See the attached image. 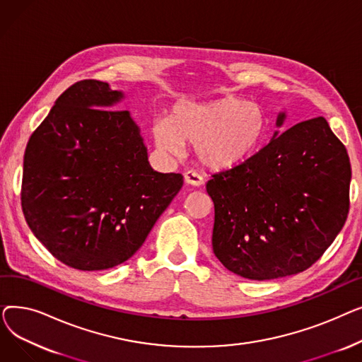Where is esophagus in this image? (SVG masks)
<instances>
[{"label":"esophagus","instance_id":"1","mask_svg":"<svg viewBox=\"0 0 362 362\" xmlns=\"http://www.w3.org/2000/svg\"><path fill=\"white\" fill-rule=\"evenodd\" d=\"M185 182L187 185H192V186H202L204 185V177L199 173H197V171L189 170L185 173Z\"/></svg>","mask_w":362,"mask_h":362}]
</instances>
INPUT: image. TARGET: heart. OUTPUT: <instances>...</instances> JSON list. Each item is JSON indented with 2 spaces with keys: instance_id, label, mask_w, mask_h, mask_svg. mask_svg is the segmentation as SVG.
I'll use <instances>...</instances> for the list:
<instances>
[{
  "instance_id": "obj_1",
  "label": "heart",
  "mask_w": 362,
  "mask_h": 362,
  "mask_svg": "<svg viewBox=\"0 0 362 362\" xmlns=\"http://www.w3.org/2000/svg\"><path fill=\"white\" fill-rule=\"evenodd\" d=\"M269 135L265 111L254 103L227 95L210 103H183L170 123L157 120L152 136L158 149L180 154L195 145L198 161L214 171H229L251 160Z\"/></svg>"
}]
</instances>
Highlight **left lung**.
Here are the masks:
<instances>
[{"label": "left lung", "mask_w": 362, "mask_h": 362, "mask_svg": "<svg viewBox=\"0 0 362 362\" xmlns=\"http://www.w3.org/2000/svg\"><path fill=\"white\" fill-rule=\"evenodd\" d=\"M286 111H280L281 127ZM351 163L325 117L300 122L243 165L206 183L214 202L213 251L250 280L298 274L325 254L349 211Z\"/></svg>", "instance_id": "obj_1"}]
</instances>
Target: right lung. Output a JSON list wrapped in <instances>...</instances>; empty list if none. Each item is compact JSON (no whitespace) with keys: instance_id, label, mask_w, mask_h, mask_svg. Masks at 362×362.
I'll use <instances>...</instances> for the list:
<instances>
[{"instance_id":"obj_1","label":"right lung","mask_w":362,"mask_h":362,"mask_svg":"<svg viewBox=\"0 0 362 362\" xmlns=\"http://www.w3.org/2000/svg\"><path fill=\"white\" fill-rule=\"evenodd\" d=\"M124 93L101 81L66 89L28 142L22 208L33 235L63 264L112 269L145 242L183 176L149 165L139 126L114 110Z\"/></svg>"}]
</instances>
